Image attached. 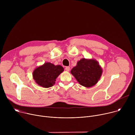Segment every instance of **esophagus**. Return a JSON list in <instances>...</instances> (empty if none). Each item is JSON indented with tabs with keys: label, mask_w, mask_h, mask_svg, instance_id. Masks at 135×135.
<instances>
[{
	"label": "esophagus",
	"mask_w": 135,
	"mask_h": 135,
	"mask_svg": "<svg viewBox=\"0 0 135 135\" xmlns=\"http://www.w3.org/2000/svg\"><path fill=\"white\" fill-rule=\"evenodd\" d=\"M65 69H66V71H69L70 70V67H69V66H67V67H65Z\"/></svg>",
	"instance_id": "34e87169"
}]
</instances>
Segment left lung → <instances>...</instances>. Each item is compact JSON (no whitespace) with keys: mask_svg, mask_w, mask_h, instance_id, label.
<instances>
[{"mask_svg":"<svg viewBox=\"0 0 135 135\" xmlns=\"http://www.w3.org/2000/svg\"><path fill=\"white\" fill-rule=\"evenodd\" d=\"M70 72L81 85L90 88L98 82L103 71L96 60L82 59Z\"/></svg>","mask_w":135,"mask_h":135,"instance_id":"8db88e82","label":"left lung"}]
</instances>
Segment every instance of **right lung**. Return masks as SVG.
I'll return each mask as SVG.
<instances>
[{"label": "right lung", "instance_id": "add662e5", "mask_svg": "<svg viewBox=\"0 0 135 135\" xmlns=\"http://www.w3.org/2000/svg\"><path fill=\"white\" fill-rule=\"evenodd\" d=\"M63 71L64 68L60 65L55 66L50 62H46L35 69L33 78L38 85L47 88L55 84V79Z\"/></svg>", "mask_w": 135, "mask_h": 135}]
</instances>
